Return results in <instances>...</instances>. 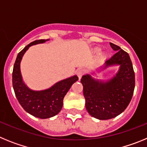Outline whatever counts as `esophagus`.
Here are the masks:
<instances>
[{"label":"esophagus","instance_id":"esophagus-1","mask_svg":"<svg viewBox=\"0 0 147 147\" xmlns=\"http://www.w3.org/2000/svg\"><path fill=\"white\" fill-rule=\"evenodd\" d=\"M85 74V71L83 69H79L77 70V71H76V74H77L78 77H79V80H80V79L82 78V75Z\"/></svg>","mask_w":147,"mask_h":147}]
</instances>
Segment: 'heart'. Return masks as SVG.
<instances>
[{"label":"heart","instance_id":"heart-1","mask_svg":"<svg viewBox=\"0 0 147 147\" xmlns=\"http://www.w3.org/2000/svg\"><path fill=\"white\" fill-rule=\"evenodd\" d=\"M99 51H100V49H99V48H96V49H95L94 50H93V52H94V53H98V52H99ZM102 57H105V55H104V54H103V55H102Z\"/></svg>","mask_w":147,"mask_h":147}]
</instances>
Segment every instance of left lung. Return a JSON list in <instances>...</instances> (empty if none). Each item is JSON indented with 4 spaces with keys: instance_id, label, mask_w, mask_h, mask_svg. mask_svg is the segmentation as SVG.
Returning <instances> with one entry per match:
<instances>
[{
    "instance_id": "1",
    "label": "left lung",
    "mask_w": 147,
    "mask_h": 147,
    "mask_svg": "<svg viewBox=\"0 0 147 147\" xmlns=\"http://www.w3.org/2000/svg\"><path fill=\"white\" fill-rule=\"evenodd\" d=\"M110 45L115 54L81 79L87 111L99 120L113 119L124 112L135 88V73L129 54L112 42ZM115 66H119V70L113 77L107 80L98 79L100 72Z\"/></svg>"
}]
</instances>
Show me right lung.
<instances>
[{
  "mask_svg": "<svg viewBox=\"0 0 147 147\" xmlns=\"http://www.w3.org/2000/svg\"><path fill=\"white\" fill-rule=\"evenodd\" d=\"M49 40L50 39L35 40L26 46L17 56L12 73L13 88L19 103L28 113L41 119H49L60 112L65 96L79 79L76 75H74L40 90L31 89L24 82L20 71L23 55L32 45L45 43Z\"/></svg>",
  "mask_w": 147,
  "mask_h": 147,
  "instance_id": "obj_1",
  "label": "right lung"
}]
</instances>
